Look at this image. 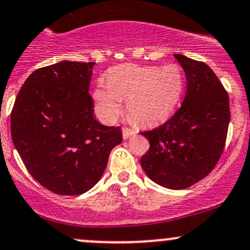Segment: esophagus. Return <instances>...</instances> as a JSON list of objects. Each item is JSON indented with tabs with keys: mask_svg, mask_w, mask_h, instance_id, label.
<instances>
[{
	"mask_svg": "<svg viewBox=\"0 0 250 250\" xmlns=\"http://www.w3.org/2000/svg\"><path fill=\"white\" fill-rule=\"evenodd\" d=\"M135 129H131V128H128V127H123L122 128V135H123V139H128L130 135H133L134 133H135Z\"/></svg>",
	"mask_w": 250,
	"mask_h": 250,
	"instance_id": "1",
	"label": "esophagus"
}]
</instances>
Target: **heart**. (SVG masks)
<instances>
[{
	"label": "heart",
	"mask_w": 250,
	"mask_h": 250,
	"mask_svg": "<svg viewBox=\"0 0 250 250\" xmlns=\"http://www.w3.org/2000/svg\"><path fill=\"white\" fill-rule=\"evenodd\" d=\"M106 83L98 84L92 92L95 109L101 119L111 122L127 101L128 115L139 122H155L167 116L183 92L184 77L178 65L139 66L127 64L114 67Z\"/></svg>",
	"instance_id": "1"
}]
</instances>
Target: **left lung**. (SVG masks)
Masks as SVG:
<instances>
[{"label": "left lung", "mask_w": 250, "mask_h": 250, "mask_svg": "<svg viewBox=\"0 0 250 250\" xmlns=\"http://www.w3.org/2000/svg\"><path fill=\"white\" fill-rule=\"evenodd\" d=\"M174 57L185 71V97L164 125L141 131L149 149L140 161L153 182L182 190L215 168L226 146L230 108L227 90L205 62Z\"/></svg>", "instance_id": "obj_1"}]
</instances>
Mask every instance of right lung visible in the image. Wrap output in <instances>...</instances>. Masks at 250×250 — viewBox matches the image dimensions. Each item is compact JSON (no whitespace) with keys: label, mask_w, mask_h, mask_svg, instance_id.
Masks as SVG:
<instances>
[{"label":"right lung","mask_w":250,"mask_h":250,"mask_svg":"<svg viewBox=\"0 0 250 250\" xmlns=\"http://www.w3.org/2000/svg\"><path fill=\"white\" fill-rule=\"evenodd\" d=\"M95 62H60L35 70L14 103L10 133L32 177L62 196L89 191L122 141L120 127L94 117L89 94Z\"/></svg>","instance_id":"obj_1"}]
</instances>
